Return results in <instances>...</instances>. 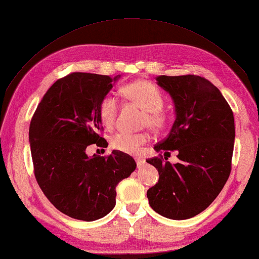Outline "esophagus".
<instances>
[{
  "label": "esophagus",
  "instance_id": "obj_1",
  "mask_svg": "<svg viewBox=\"0 0 259 259\" xmlns=\"http://www.w3.org/2000/svg\"><path fill=\"white\" fill-rule=\"evenodd\" d=\"M135 160H136L138 168H142L145 165V160L143 158H135Z\"/></svg>",
  "mask_w": 259,
  "mask_h": 259
}]
</instances>
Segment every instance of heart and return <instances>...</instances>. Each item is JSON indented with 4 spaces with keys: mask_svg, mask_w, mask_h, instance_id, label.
Wrapping results in <instances>:
<instances>
[{
    "mask_svg": "<svg viewBox=\"0 0 259 259\" xmlns=\"http://www.w3.org/2000/svg\"><path fill=\"white\" fill-rule=\"evenodd\" d=\"M125 98L145 111L144 125L151 130H160L166 124V114L161 111L163 97L161 92L148 81H136L123 89ZM118 111V99L112 93L101 100L99 114L103 125L111 127L114 125ZM148 137L145 134H134L119 132L111 140V146L124 154L135 155L147 143Z\"/></svg>",
    "mask_w": 259,
    "mask_h": 259,
    "instance_id": "b5f03b06",
    "label": "heart"
}]
</instances>
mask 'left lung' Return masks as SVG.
<instances>
[{
	"instance_id": "8db88e82",
	"label": "left lung",
	"mask_w": 259,
	"mask_h": 259,
	"mask_svg": "<svg viewBox=\"0 0 259 259\" xmlns=\"http://www.w3.org/2000/svg\"><path fill=\"white\" fill-rule=\"evenodd\" d=\"M156 81L171 97L176 118L168 136L154 149L165 154L177 150L180 161L171 165L158 157L146 160L159 174L147 198L151 209L162 217L190 219L215 200L229 179L234 116L221 91L202 77L159 75Z\"/></svg>"
}]
</instances>
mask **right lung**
I'll use <instances>...</instances> for the list:
<instances>
[{
  "label": "right lung",
  "mask_w": 259,
  "mask_h": 259,
  "mask_svg": "<svg viewBox=\"0 0 259 259\" xmlns=\"http://www.w3.org/2000/svg\"><path fill=\"white\" fill-rule=\"evenodd\" d=\"M121 78L73 72L57 80L37 106L29 126L34 171L44 194L66 215L91 222L115 206V188L136 168L127 154L87 155L105 146L99 105Z\"/></svg>",
  "instance_id": "obj_1"
}]
</instances>
